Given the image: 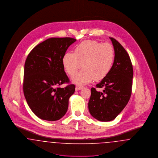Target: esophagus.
Here are the masks:
<instances>
[{
	"mask_svg": "<svg viewBox=\"0 0 158 158\" xmlns=\"http://www.w3.org/2000/svg\"><path fill=\"white\" fill-rule=\"evenodd\" d=\"M82 89H83L82 87H81V86H76L75 89L76 91H77V90H81Z\"/></svg>",
	"mask_w": 158,
	"mask_h": 158,
	"instance_id": "34e87169",
	"label": "esophagus"
}]
</instances>
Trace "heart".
Returning <instances> with one entry per match:
<instances>
[{
	"mask_svg": "<svg viewBox=\"0 0 158 158\" xmlns=\"http://www.w3.org/2000/svg\"><path fill=\"white\" fill-rule=\"evenodd\" d=\"M114 60V50L111 44L86 40L76 47L75 53H65L62 63L70 76L75 74L82 64L83 69L73 76L72 82L85 85L94 79L98 81L105 78L111 70Z\"/></svg>",
	"mask_w": 158,
	"mask_h": 158,
	"instance_id": "b5f03b06",
	"label": "heart"
}]
</instances>
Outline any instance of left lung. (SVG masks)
<instances>
[{
	"label": "left lung",
	"instance_id": "left-lung-1",
	"mask_svg": "<svg viewBox=\"0 0 158 158\" xmlns=\"http://www.w3.org/2000/svg\"><path fill=\"white\" fill-rule=\"evenodd\" d=\"M114 50L113 67L108 75L97 85L102 92L91 88L88 108L91 115L100 121H110L123 111L131 97L133 70L124 47L110 37Z\"/></svg>",
	"mask_w": 158,
	"mask_h": 158
}]
</instances>
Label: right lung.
<instances>
[{"mask_svg":"<svg viewBox=\"0 0 158 158\" xmlns=\"http://www.w3.org/2000/svg\"><path fill=\"white\" fill-rule=\"evenodd\" d=\"M76 41L69 37L48 38L35 46L26 59L23 94L31 110L40 119L59 120L68 111L69 99L75 86H57L69 82L62 59Z\"/></svg>","mask_w":158,"mask_h":158,"instance_id":"1","label":"right lung"}]
</instances>
